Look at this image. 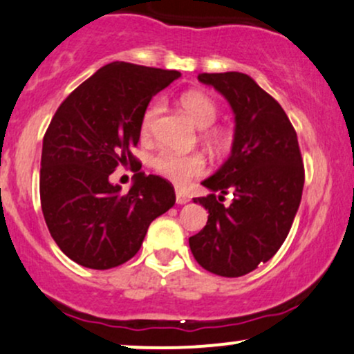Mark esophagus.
Returning a JSON list of instances; mask_svg holds the SVG:
<instances>
[{"mask_svg":"<svg viewBox=\"0 0 354 354\" xmlns=\"http://www.w3.org/2000/svg\"><path fill=\"white\" fill-rule=\"evenodd\" d=\"M188 201H189V196L186 195V193L176 192V203L178 205H185V203H188Z\"/></svg>","mask_w":354,"mask_h":354,"instance_id":"obj_1","label":"esophagus"}]
</instances>
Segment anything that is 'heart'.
<instances>
[{"mask_svg": "<svg viewBox=\"0 0 354 354\" xmlns=\"http://www.w3.org/2000/svg\"><path fill=\"white\" fill-rule=\"evenodd\" d=\"M181 106L200 127H207L209 124L215 122L216 115H218V107H216L215 100L212 97L205 94L201 91H188L181 95L180 99ZM162 104L161 100H154L149 106L146 107V111L142 112L141 124H139V129H141L142 138H149L154 131V124H156L158 115L161 114ZM203 138L207 139L212 146L220 147L225 142V133L218 127H209L203 133ZM154 169L158 171L161 176H165L166 180H169L171 183L183 188L193 180V178L201 176L207 169V161L201 156L200 153H174V151L165 149L153 159Z\"/></svg>", "mask_w": 354, "mask_h": 354, "instance_id": "b5f03b06", "label": "heart"}]
</instances>
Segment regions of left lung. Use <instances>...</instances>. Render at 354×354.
<instances>
[{
  "mask_svg": "<svg viewBox=\"0 0 354 354\" xmlns=\"http://www.w3.org/2000/svg\"><path fill=\"white\" fill-rule=\"evenodd\" d=\"M235 114L230 158L203 186L212 195L195 198L208 209L203 230L189 236L193 257L212 274L240 277L277 254L284 243L304 188L297 134L281 104L240 72L201 73ZM222 195L216 198L214 193ZM232 192L230 205L221 203Z\"/></svg>",
  "mask_w": 354,
  "mask_h": 354,
  "instance_id": "1",
  "label": "left lung"
}]
</instances>
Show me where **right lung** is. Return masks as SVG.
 <instances>
[{
    "instance_id": "right-lung-1",
    "label": "right lung",
    "mask_w": 354,
    "mask_h": 354,
    "mask_svg": "<svg viewBox=\"0 0 354 354\" xmlns=\"http://www.w3.org/2000/svg\"><path fill=\"white\" fill-rule=\"evenodd\" d=\"M176 70L112 62L70 94L44 136L40 203L50 235L73 262L106 270L133 259L151 221L173 207L174 188L156 174H134L120 193L109 176L138 162L133 147L142 112Z\"/></svg>"
}]
</instances>
